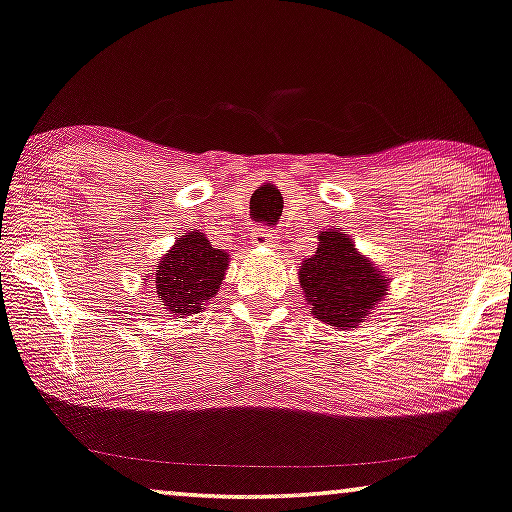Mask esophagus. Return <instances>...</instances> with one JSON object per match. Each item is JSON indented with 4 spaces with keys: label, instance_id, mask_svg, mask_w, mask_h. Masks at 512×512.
<instances>
[{
    "label": "esophagus",
    "instance_id": "1",
    "mask_svg": "<svg viewBox=\"0 0 512 512\" xmlns=\"http://www.w3.org/2000/svg\"><path fill=\"white\" fill-rule=\"evenodd\" d=\"M278 239V236L276 234H273L271 232V229H266V227H255L253 229V241H250V243H253V246L255 248H273V246H276V241Z\"/></svg>",
    "mask_w": 512,
    "mask_h": 512
}]
</instances>
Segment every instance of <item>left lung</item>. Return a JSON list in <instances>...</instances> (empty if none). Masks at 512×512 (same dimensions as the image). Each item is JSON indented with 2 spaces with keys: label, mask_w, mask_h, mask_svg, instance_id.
<instances>
[{
  "label": "left lung",
  "mask_w": 512,
  "mask_h": 512,
  "mask_svg": "<svg viewBox=\"0 0 512 512\" xmlns=\"http://www.w3.org/2000/svg\"><path fill=\"white\" fill-rule=\"evenodd\" d=\"M299 283L308 311L336 329L357 327L376 311L387 292V278L371 259L357 253L343 229H329L318 236L315 255L301 264Z\"/></svg>",
  "instance_id": "left-lung-1"
}]
</instances>
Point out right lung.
Listing matches in <instances>:
<instances>
[{
	"instance_id": "1",
	"label": "right lung",
	"mask_w": 512,
	"mask_h": 512,
	"mask_svg": "<svg viewBox=\"0 0 512 512\" xmlns=\"http://www.w3.org/2000/svg\"><path fill=\"white\" fill-rule=\"evenodd\" d=\"M227 266L225 250L213 248L199 229L187 232L157 264L153 273L157 297L174 318L201 313V306L218 294Z\"/></svg>"
}]
</instances>
